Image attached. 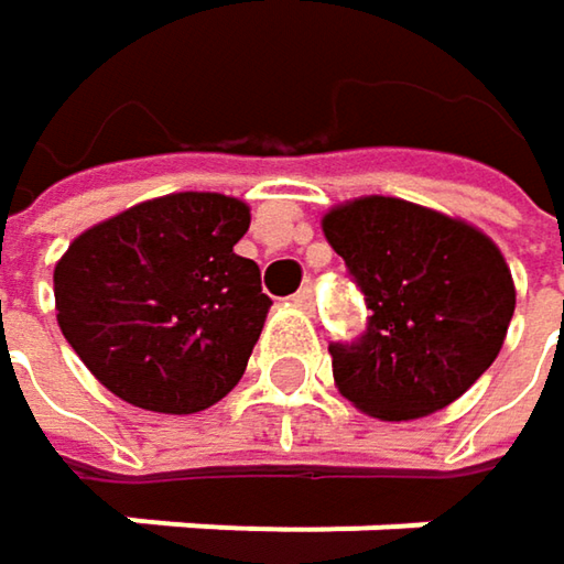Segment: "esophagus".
Masks as SVG:
<instances>
[{
	"instance_id": "34e87169",
	"label": "esophagus",
	"mask_w": 564,
	"mask_h": 564,
	"mask_svg": "<svg viewBox=\"0 0 564 564\" xmlns=\"http://www.w3.org/2000/svg\"><path fill=\"white\" fill-rule=\"evenodd\" d=\"M290 300H293V306H296V310H303V313H310V310H313V293H310V290H296Z\"/></svg>"
}]
</instances>
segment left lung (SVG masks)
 <instances>
[{"label": "left lung", "instance_id": "left-lung-1", "mask_svg": "<svg viewBox=\"0 0 564 564\" xmlns=\"http://www.w3.org/2000/svg\"><path fill=\"white\" fill-rule=\"evenodd\" d=\"M323 235L372 310L359 343H333L343 398L382 421L457 401L500 356L516 283L490 235L464 218L362 195L323 215Z\"/></svg>", "mask_w": 564, "mask_h": 564}]
</instances>
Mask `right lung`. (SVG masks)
Here are the masks:
<instances>
[{"mask_svg": "<svg viewBox=\"0 0 564 564\" xmlns=\"http://www.w3.org/2000/svg\"><path fill=\"white\" fill-rule=\"evenodd\" d=\"M251 208L221 192H172L80 231L55 264L57 326L117 398L195 414L231 392L271 296L235 245Z\"/></svg>", "mask_w": 564, "mask_h": 564, "instance_id": "1", "label": "right lung"}]
</instances>
